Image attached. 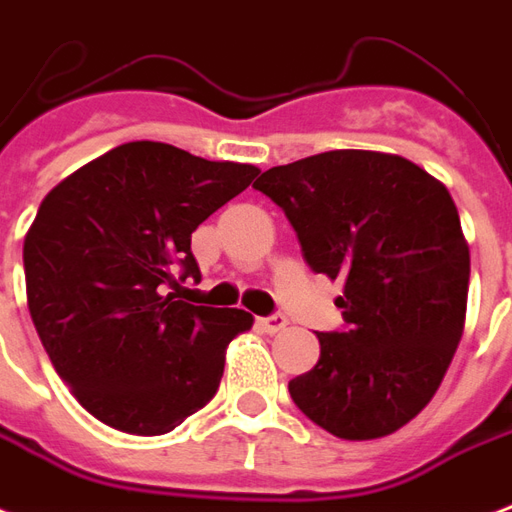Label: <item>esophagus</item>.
<instances>
[{
  "label": "esophagus",
  "instance_id": "esophagus-1",
  "mask_svg": "<svg viewBox=\"0 0 512 512\" xmlns=\"http://www.w3.org/2000/svg\"><path fill=\"white\" fill-rule=\"evenodd\" d=\"M257 325H260L266 333H279L287 328V317L285 314H268V317H260Z\"/></svg>",
  "mask_w": 512,
  "mask_h": 512
}]
</instances>
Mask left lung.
Wrapping results in <instances>:
<instances>
[{
  "mask_svg": "<svg viewBox=\"0 0 512 512\" xmlns=\"http://www.w3.org/2000/svg\"><path fill=\"white\" fill-rule=\"evenodd\" d=\"M285 211L314 274L342 279V331L290 380L295 407L342 439L410 423L464 333L469 246L450 192L396 154L339 149L266 170L252 184Z\"/></svg>",
  "mask_w": 512,
  "mask_h": 512,
  "instance_id": "obj_1",
  "label": "left lung"
}]
</instances>
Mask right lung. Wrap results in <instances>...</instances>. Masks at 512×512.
Masks as SVG:
<instances>
[{"mask_svg":"<svg viewBox=\"0 0 512 512\" xmlns=\"http://www.w3.org/2000/svg\"><path fill=\"white\" fill-rule=\"evenodd\" d=\"M257 173L135 140L40 203L24 241L29 314L56 374L105 426L157 437L214 399L252 314L168 290L198 282L192 233Z\"/></svg>","mask_w":512,"mask_h":512,"instance_id":"1","label":"right lung"}]
</instances>
